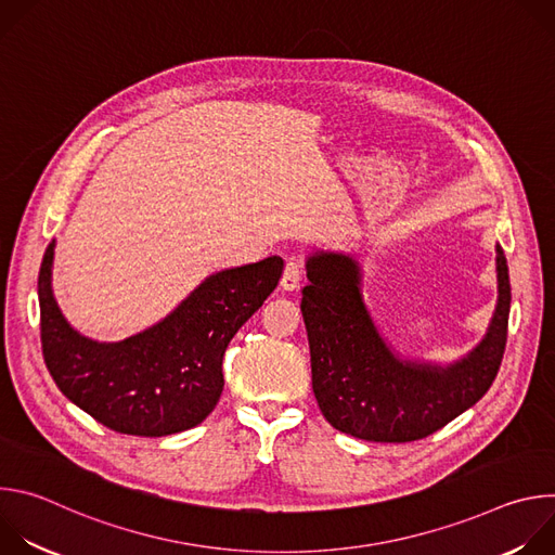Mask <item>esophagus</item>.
Instances as JSON below:
<instances>
[{
  "instance_id": "34e87169",
  "label": "esophagus",
  "mask_w": 555,
  "mask_h": 555,
  "mask_svg": "<svg viewBox=\"0 0 555 555\" xmlns=\"http://www.w3.org/2000/svg\"><path fill=\"white\" fill-rule=\"evenodd\" d=\"M300 276H302V263L296 257H289L285 261V268H283V274H281V287L283 289H296L298 283H300Z\"/></svg>"
}]
</instances>
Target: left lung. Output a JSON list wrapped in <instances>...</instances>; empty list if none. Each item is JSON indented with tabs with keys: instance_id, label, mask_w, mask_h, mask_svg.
Returning a JSON list of instances; mask_svg holds the SVG:
<instances>
[{
	"instance_id": "obj_1",
	"label": "left lung",
	"mask_w": 555,
	"mask_h": 555,
	"mask_svg": "<svg viewBox=\"0 0 555 555\" xmlns=\"http://www.w3.org/2000/svg\"><path fill=\"white\" fill-rule=\"evenodd\" d=\"M496 272L499 302L483 343L443 369L392 356L362 302L351 257H309L300 311L311 353V388L325 420L364 441L409 443L477 404L501 369L507 343L512 287L501 246Z\"/></svg>"
}]
</instances>
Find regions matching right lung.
<instances>
[{
    "label": "right lung",
    "mask_w": 555,
    "mask_h": 555,
    "mask_svg": "<svg viewBox=\"0 0 555 555\" xmlns=\"http://www.w3.org/2000/svg\"><path fill=\"white\" fill-rule=\"evenodd\" d=\"M54 242L39 270L41 349L69 402L120 435L165 437L202 424L223 390L228 343L276 287L283 259L208 276L173 313L122 343L78 336L61 315L52 287Z\"/></svg>",
    "instance_id": "obj_1"
}]
</instances>
